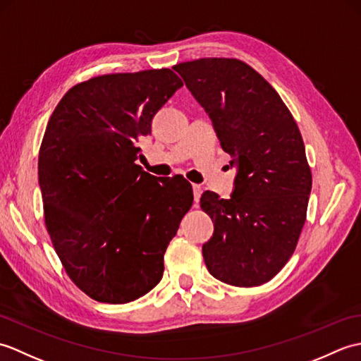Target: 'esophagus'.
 <instances>
[{"instance_id": "obj_1", "label": "esophagus", "mask_w": 361, "mask_h": 361, "mask_svg": "<svg viewBox=\"0 0 361 361\" xmlns=\"http://www.w3.org/2000/svg\"><path fill=\"white\" fill-rule=\"evenodd\" d=\"M192 190H194V198H195V202H198V200H200V195H202V192H203V188H202L200 185H192Z\"/></svg>"}]
</instances>
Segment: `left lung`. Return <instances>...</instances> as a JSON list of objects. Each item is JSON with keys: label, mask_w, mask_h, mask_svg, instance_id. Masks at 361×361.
Segmentation results:
<instances>
[{"label": "left lung", "mask_w": 361, "mask_h": 361, "mask_svg": "<svg viewBox=\"0 0 361 361\" xmlns=\"http://www.w3.org/2000/svg\"><path fill=\"white\" fill-rule=\"evenodd\" d=\"M237 164L231 198L206 192L214 234L203 259L234 287L273 279L295 252L307 217L312 172L296 121L276 90L242 60L198 59L173 66Z\"/></svg>", "instance_id": "1"}]
</instances>
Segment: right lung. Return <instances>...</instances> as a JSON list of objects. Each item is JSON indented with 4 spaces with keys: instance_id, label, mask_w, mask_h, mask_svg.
Segmentation results:
<instances>
[{
    "instance_id": "right-lung-1",
    "label": "right lung",
    "mask_w": 361,
    "mask_h": 361,
    "mask_svg": "<svg viewBox=\"0 0 361 361\" xmlns=\"http://www.w3.org/2000/svg\"><path fill=\"white\" fill-rule=\"evenodd\" d=\"M180 87L167 68L97 75L74 85L49 118L38 153L44 225L66 274L94 301L149 293L192 206L186 181L157 180L135 163L137 142Z\"/></svg>"
}]
</instances>
